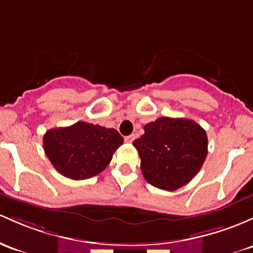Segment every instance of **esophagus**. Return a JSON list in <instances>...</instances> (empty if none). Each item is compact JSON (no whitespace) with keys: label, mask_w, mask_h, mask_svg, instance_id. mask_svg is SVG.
<instances>
[{"label":"esophagus","mask_w":253,"mask_h":253,"mask_svg":"<svg viewBox=\"0 0 253 253\" xmlns=\"http://www.w3.org/2000/svg\"><path fill=\"white\" fill-rule=\"evenodd\" d=\"M134 138H135L134 134L127 135V137H125V141H126V143H132V141L134 140Z\"/></svg>","instance_id":"esophagus-1"}]
</instances>
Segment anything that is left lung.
<instances>
[{"instance_id":"8db88e82","label":"left lung","mask_w":253,"mask_h":253,"mask_svg":"<svg viewBox=\"0 0 253 253\" xmlns=\"http://www.w3.org/2000/svg\"><path fill=\"white\" fill-rule=\"evenodd\" d=\"M133 146L140 156V169L149 184L175 191L198 174L208 155V137L190 119L163 118L144 126Z\"/></svg>"}]
</instances>
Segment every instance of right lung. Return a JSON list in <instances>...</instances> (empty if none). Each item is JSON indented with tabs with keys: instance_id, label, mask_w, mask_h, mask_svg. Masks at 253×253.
Instances as JSON below:
<instances>
[{
	"instance_id": "add662e5",
	"label": "right lung",
	"mask_w": 253,
	"mask_h": 253,
	"mask_svg": "<svg viewBox=\"0 0 253 253\" xmlns=\"http://www.w3.org/2000/svg\"><path fill=\"white\" fill-rule=\"evenodd\" d=\"M124 138L114 128L79 121L52 128L43 137V148L54 168L63 176L84 180L103 171Z\"/></svg>"
}]
</instances>
